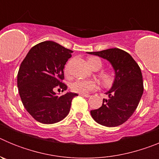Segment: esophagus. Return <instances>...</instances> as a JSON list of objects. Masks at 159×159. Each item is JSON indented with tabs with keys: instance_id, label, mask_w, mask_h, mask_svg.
<instances>
[{
	"instance_id": "34e87169",
	"label": "esophagus",
	"mask_w": 159,
	"mask_h": 159,
	"mask_svg": "<svg viewBox=\"0 0 159 159\" xmlns=\"http://www.w3.org/2000/svg\"><path fill=\"white\" fill-rule=\"evenodd\" d=\"M80 95L83 97H86V98H88L90 96V95H88V94H80Z\"/></svg>"
}]
</instances>
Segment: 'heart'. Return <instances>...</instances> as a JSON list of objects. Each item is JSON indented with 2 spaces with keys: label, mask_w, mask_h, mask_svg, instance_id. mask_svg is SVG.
<instances>
[{
  "label": "heart",
  "mask_w": 159,
  "mask_h": 159,
  "mask_svg": "<svg viewBox=\"0 0 159 159\" xmlns=\"http://www.w3.org/2000/svg\"><path fill=\"white\" fill-rule=\"evenodd\" d=\"M88 63L90 67H92L93 66L96 65L98 66L99 69L102 66L101 60L97 57H90L88 60ZM64 71H65V73H67V71H68L67 66H66L65 68H64ZM99 77H100L101 82L104 86H111L113 84L114 75H112V73L109 72V71H103L99 75ZM96 87V84L94 81L84 80H77L74 81L70 84V89L71 90V92L80 94L88 93L90 91L95 89Z\"/></svg>",
  "instance_id": "heart-1"
}]
</instances>
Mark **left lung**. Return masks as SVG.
<instances>
[{"label":"left lung","mask_w":159,"mask_h":159,"mask_svg":"<svg viewBox=\"0 0 159 159\" xmlns=\"http://www.w3.org/2000/svg\"><path fill=\"white\" fill-rule=\"evenodd\" d=\"M89 54L108 60L115 70L113 85L103 99L102 107L91 111L96 123L108 127L123 124L133 115L143 93L141 69L129 53L119 48H109Z\"/></svg>","instance_id":"8db88e82"}]
</instances>
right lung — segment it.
<instances>
[{
    "mask_svg": "<svg viewBox=\"0 0 159 159\" xmlns=\"http://www.w3.org/2000/svg\"><path fill=\"white\" fill-rule=\"evenodd\" d=\"M73 52L56 42L43 41L29 50L17 74V87L22 103L36 121L58 123L68 115L76 93L59 96L55 88L67 90L62 82L64 68Z\"/></svg>",
    "mask_w": 159,
    "mask_h": 159,
    "instance_id": "1",
    "label": "right lung"
}]
</instances>
